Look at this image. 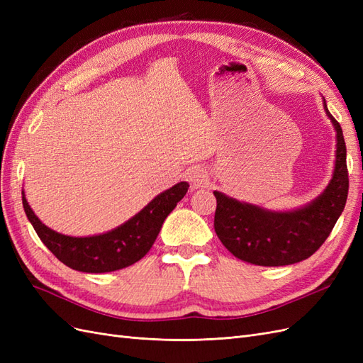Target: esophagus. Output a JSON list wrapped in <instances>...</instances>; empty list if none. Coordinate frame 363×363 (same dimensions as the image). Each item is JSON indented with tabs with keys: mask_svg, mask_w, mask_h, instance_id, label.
Here are the masks:
<instances>
[{
	"mask_svg": "<svg viewBox=\"0 0 363 363\" xmlns=\"http://www.w3.org/2000/svg\"><path fill=\"white\" fill-rule=\"evenodd\" d=\"M186 180L191 183L192 189H199V188H203V186L207 184L208 175H207V171L203 167H192V168L186 171Z\"/></svg>",
	"mask_w": 363,
	"mask_h": 363,
	"instance_id": "34e87169",
	"label": "esophagus"
}]
</instances>
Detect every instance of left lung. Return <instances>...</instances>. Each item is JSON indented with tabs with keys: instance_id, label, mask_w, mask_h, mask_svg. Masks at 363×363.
Segmentation results:
<instances>
[{
	"instance_id": "8db88e82",
	"label": "left lung",
	"mask_w": 363,
	"mask_h": 363,
	"mask_svg": "<svg viewBox=\"0 0 363 363\" xmlns=\"http://www.w3.org/2000/svg\"><path fill=\"white\" fill-rule=\"evenodd\" d=\"M323 101L336 131V159L330 182L315 200L292 211H269L213 191L215 232L238 259L260 267L306 260L324 244L342 213L348 195L347 148L342 128Z\"/></svg>"
}]
</instances>
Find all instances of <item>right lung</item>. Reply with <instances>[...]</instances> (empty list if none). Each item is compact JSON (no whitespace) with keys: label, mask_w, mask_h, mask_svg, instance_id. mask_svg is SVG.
I'll return each mask as SVG.
<instances>
[{"label":"right lung","mask_w":363,"mask_h":363,"mask_svg":"<svg viewBox=\"0 0 363 363\" xmlns=\"http://www.w3.org/2000/svg\"><path fill=\"white\" fill-rule=\"evenodd\" d=\"M188 189V182L174 184L111 232L80 238L54 232L43 224L31 211L24 192L23 204L38 236L62 263L75 271L100 274L127 268L144 257L155 244L163 221Z\"/></svg>","instance_id":"right-lung-1"}]
</instances>
